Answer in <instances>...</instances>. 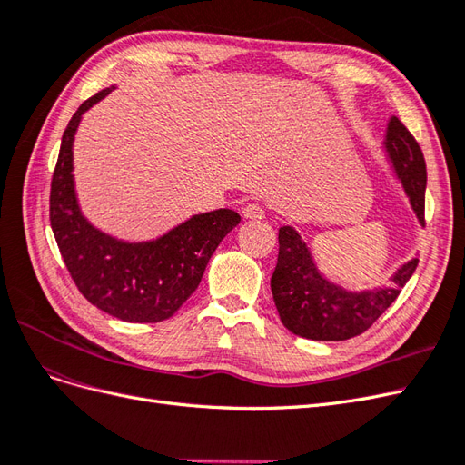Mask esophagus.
<instances>
[{
    "label": "esophagus",
    "mask_w": 465,
    "mask_h": 465,
    "mask_svg": "<svg viewBox=\"0 0 465 465\" xmlns=\"http://www.w3.org/2000/svg\"><path fill=\"white\" fill-rule=\"evenodd\" d=\"M242 215H244V219L260 221V219L265 217V211H263L260 205H256V203H248V205L242 209Z\"/></svg>",
    "instance_id": "1"
}]
</instances>
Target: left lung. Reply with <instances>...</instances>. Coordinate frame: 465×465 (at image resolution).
<instances>
[{
    "label": "left lung",
    "instance_id": "left-lung-1",
    "mask_svg": "<svg viewBox=\"0 0 465 465\" xmlns=\"http://www.w3.org/2000/svg\"><path fill=\"white\" fill-rule=\"evenodd\" d=\"M384 151L419 223L425 224V157L415 137L396 116L388 122ZM417 263V258L403 263L393 273L391 287L347 291L318 272L311 250L297 231L281 227L272 294L281 322L294 335L314 341H343L367 331L386 312Z\"/></svg>",
    "mask_w": 465,
    "mask_h": 465
}]
</instances>
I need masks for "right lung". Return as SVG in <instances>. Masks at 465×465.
<instances>
[{
  "label": "right lung",
  "instance_id": "add662e5",
  "mask_svg": "<svg viewBox=\"0 0 465 465\" xmlns=\"http://www.w3.org/2000/svg\"><path fill=\"white\" fill-rule=\"evenodd\" d=\"M112 89L91 96L67 124L52 176L50 224L69 275L91 304L124 322H163L198 289L209 258L241 215L209 211L147 242H124L94 229L77 203L74 139L81 116Z\"/></svg>",
  "mask_w": 465,
  "mask_h": 465
}]
</instances>
